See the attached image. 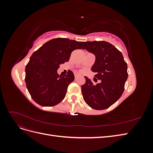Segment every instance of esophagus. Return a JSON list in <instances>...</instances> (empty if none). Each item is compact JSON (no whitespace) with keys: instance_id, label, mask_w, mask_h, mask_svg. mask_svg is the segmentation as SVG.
I'll use <instances>...</instances> for the list:
<instances>
[{"instance_id":"esophagus-1","label":"esophagus","mask_w":153,"mask_h":153,"mask_svg":"<svg viewBox=\"0 0 153 153\" xmlns=\"http://www.w3.org/2000/svg\"><path fill=\"white\" fill-rule=\"evenodd\" d=\"M78 77V75L77 73H75V79H77V78Z\"/></svg>"}]
</instances>
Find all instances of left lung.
<instances>
[{
  "label": "left lung",
  "mask_w": 153,
  "mask_h": 153,
  "mask_svg": "<svg viewBox=\"0 0 153 153\" xmlns=\"http://www.w3.org/2000/svg\"><path fill=\"white\" fill-rule=\"evenodd\" d=\"M84 49L94 53V64L91 70L96 73L94 80L101 82L93 84L85 78L82 92L85 103L95 110H105L120 98L128 78L127 64L122 53L114 45L104 41L83 42Z\"/></svg>",
  "instance_id": "left-lung-1"
}]
</instances>
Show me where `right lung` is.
<instances>
[{
    "label": "right lung",
    "mask_w": 153,
    "mask_h": 153,
    "mask_svg": "<svg viewBox=\"0 0 153 153\" xmlns=\"http://www.w3.org/2000/svg\"><path fill=\"white\" fill-rule=\"evenodd\" d=\"M83 42L68 38H55L48 41L30 58L25 68V81L32 98L43 106H53L65 98L68 85L75 80L73 73L59 75L60 64L69 61L71 53L82 49Z\"/></svg>",
    "instance_id": "add662e5"
}]
</instances>
